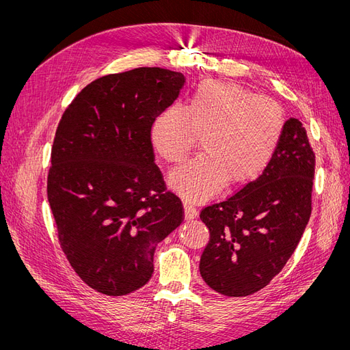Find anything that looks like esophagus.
I'll list each match as a JSON object with an SVG mask.
<instances>
[{"mask_svg": "<svg viewBox=\"0 0 350 350\" xmlns=\"http://www.w3.org/2000/svg\"><path fill=\"white\" fill-rule=\"evenodd\" d=\"M184 213H185L187 220H191V219L197 217V208L191 203V201H185V203H184Z\"/></svg>", "mask_w": 350, "mask_h": 350, "instance_id": "34e87169", "label": "esophagus"}]
</instances>
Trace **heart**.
Instances as JSON below:
<instances>
[{
    "mask_svg": "<svg viewBox=\"0 0 350 350\" xmlns=\"http://www.w3.org/2000/svg\"><path fill=\"white\" fill-rule=\"evenodd\" d=\"M286 116L278 102L256 96L237 83L198 84L187 107L174 105L154 120L150 139L167 163H181L201 139V152L171 175L176 193L191 201L216 196L226 183L258 176L276 152Z\"/></svg>",
    "mask_w": 350,
    "mask_h": 350,
    "instance_id": "obj_1",
    "label": "heart"
}]
</instances>
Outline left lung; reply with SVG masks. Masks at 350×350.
<instances>
[{
    "label": "left lung",
    "mask_w": 350,
    "mask_h": 350,
    "mask_svg": "<svg viewBox=\"0 0 350 350\" xmlns=\"http://www.w3.org/2000/svg\"><path fill=\"white\" fill-rule=\"evenodd\" d=\"M315 154L299 120L289 118L271 161L256 181L201 210L210 241L200 274L226 296L266 288L298 247L311 216Z\"/></svg>",
    "instance_id": "obj_1"
}]
</instances>
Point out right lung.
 Returning <instances> with one entry per match:
<instances>
[{"instance_id":"right-lung-1","label":"right lung","mask_w":350,"mask_h":350,"mask_svg":"<svg viewBox=\"0 0 350 350\" xmlns=\"http://www.w3.org/2000/svg\"><path fill=\"white\" fill-rule=\"evenodd\" d=\"M184 83L181 72L159 67L109 74L88 84L58 124L46 191L59 245L79 278L103 295L149 282L156 245L184 220L150 139Z\"/></svg>"}]
</instances>
